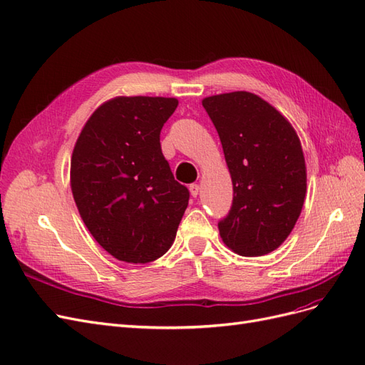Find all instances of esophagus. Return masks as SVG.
<instances>
[{"label": "esophagus", "instance_id": "obj_1", "mask_svg": "<svg viewBox=\"0 0 365 365\" xmlns=\"http://www.w3.org/2000/svg\"><path fill=\"white\" fill-rule=\"evenodd\" d=\"M189 190H190L192 196H193V197H196V196H197V193H200V185H197V184H190Z\"/></svg>", "mask_w": 365, "mask_h": 365}]
</instances>
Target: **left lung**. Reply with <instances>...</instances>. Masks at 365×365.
I'll return each instance as SVG.
<instances>
[{"instance_id":"1","label":"left lung","mask_w":365,"mask_h":365,"mask_svg":"<svg viewBox=\"0 0 365 365\" xmlns=\"http://www.w3.org/2000/svg\"><path fill=\"white\" fill-rule=\"evenodd\" d=\"M202 106L233 181V205L217 224L219 235L240 256H264L291 235L304 204L300 138L282 113L248 91L210 96Z\"/></svg>"}]
</instances>
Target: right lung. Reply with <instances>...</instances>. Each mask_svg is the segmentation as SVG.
<instances>
[{
    "mask_svg": "<svg viewBox=\"0 0 365 365\" xmlns=\"http://www.w3.org/2000/svg\"><path fill=\"white\" fill-rule=\"evenodd\" d=\"M176 106L173 97H114L91 114L74 145V202L98 245L117 260L161 257L189 205V190L175 181L160 145Z\"/></svg>",
    "mask_w": 365,
    "mask_h": 365,
    "instance_id": "1",
    "label": "right lung"
}]
</instances>
